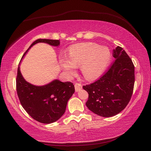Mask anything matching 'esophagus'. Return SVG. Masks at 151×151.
<instances>
[{
    "mask_svg": "<svg viewBox=\"0 0 151 151\" xmlns=\"http://www.w3.org/2000/svg\"><path fill=\"white\" fill-rule=\"evenodd\" d=\"M82 84L80 83H76L75 84V90L76 92H78L82 89Z\"/></svg>",
    "mask_w": 151,
    "mask_h": 151,
    "instance_id": "esophagus-1",
    "label": "esophagus"
}]
</instances>
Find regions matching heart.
Wrapping results in <instances>:
<instances>
[{
	"label": "heart",
	"instance_id": "1",
	"mask_svg": "<svg viewBox=\"0 0 151 151\" xmlns=\"http://www.w3.org/2000/svg\"><path fill=\"white\" fill-rule=\"evenodd\" d=\"M111 58L110 50L106 47L94 43H81L70 47L68 57H60L59 63L68 76H72L76 67L80 66L85 78L93 80L103 74Z\"/></svg>",
	"mask_w": 151,
	"mask_h": 151
}]
</instances>
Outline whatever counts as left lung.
<instances>
[{
  "label": "left lung",
  "instance_id": "left-lung-1",
  "mask_svg": "<svg viewBox=\"0 0 151 151\" xmlns=\"http://www.w3.org/2000/svg\"><path fill=\"white\" fill-rule=\"evenodd\" d=\"M115 60L108 70L94 83L83 86L89 94L86 104L89 110L103 117L117 115L127 106L133 93L135 67L124 50H113Z\"/></svg>",
  "mask_w": 151,
  "mask_h": 151
}]
</instances>
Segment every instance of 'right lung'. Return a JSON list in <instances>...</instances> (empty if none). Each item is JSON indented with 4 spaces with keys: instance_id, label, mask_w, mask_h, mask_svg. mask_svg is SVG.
Segmentation results:
<instances>
[{
    "instance_id": "1",
    "label": "right lung",
    "mask_w": 151,
    "mask_h": 151,
    "mask_svg": "<svg viewBox=\"0 0 151 151\" xmlns=\"http://www.w3.org/2000/svg\"><path fill=\"white\" fill-rule=\"evenodd\" d=\"M38 43H45L58 47L60 40H36L26 50L21 60L28 50ZM20 63L17 68L16 90L22 106L33 119L40 123H51L56 122L64 114L68 99L75 92L74 86L70 82L62 83L58 79L44 86L31 84L22 77L20 71Z\"/></svg>"
}]
</instances>
